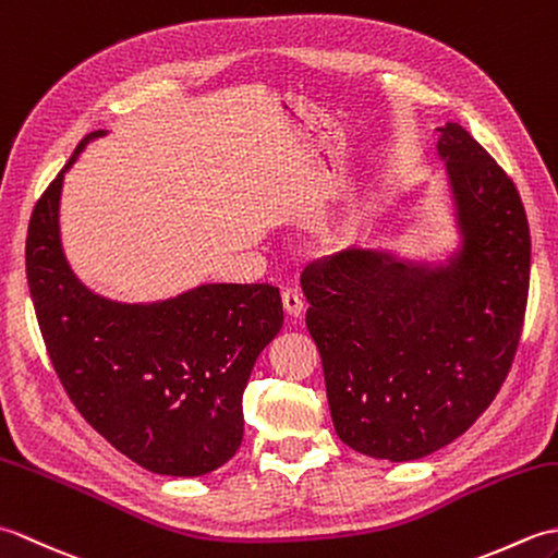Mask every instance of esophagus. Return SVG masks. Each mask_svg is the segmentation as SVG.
Segmentation results:
<instances>
[{
  "label": "esophagus",
  "instance_id": "obj_1",
  "mask_svg": "<svg viewBox=\"0 0 558 558\" xmlns=\"http://www.w3.org/2000/svg\"><path fill=\"white\" fill-rule=\"evenodd\" d=\"M282 306H286V312L290 316H300L302 310H304L302 294L294 288H286V290H282Z\"/></svg>",
  "mask_w": 558,
  "mask_h": 558
}]
</instances>
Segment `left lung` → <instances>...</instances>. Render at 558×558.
<instances>
[{
    "instance_id": "obj_1",
    "label": "left lung",
    "mask_w": 558,
    "mask_h": 558,
    "mask_svg": "<svg viewBox=\"0 0 558 558\" xmlns=\"http://www.w3.org/2000/svg\"><path fill=\"white\" fill-rule=\"evenodd\" d=\"M462 246L444 266L345 248L302 272L342 444L390 462L456 441L499 393L523 333L530 228L501 165L438 126Z\"/></svg>"
}]
</instances>
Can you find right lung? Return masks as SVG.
Here are the masks:
<instances>
[{"mask_svg":"<svg viewBox=\"0 0 558 558\" xmlns=\"http://www.w3.org/2000/svg\"><path fill=\"white\" fill-rule=\"evenodd\" d=\"M64 170L33 208L26 276L47 354L93 429L141 468L198 477L242 444V393L258 352L282 326L268 282H210L172 300L122 304L93 294L59 242Z\"/></svg>","mask_w":558,"mask_h":558,"instance_id":"obj_1","label":"right lung"}]
</instances>
